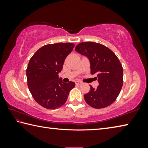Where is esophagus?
Returning <instances> with one entry per match:
<instances>
[{
    "label": "esophagus",
    "instance_id": "esophagus-1",
    "mask_svg": "<svg viewBox=\"0 0 148 148\" xmlns=\"http://www.w3.org/2000/svg\"><path fill=\"white\" fill-rule=\"evenodd\" d=\"M76 84L77 85V86H79V85L82 84V82L78 81V80H77V81H76Z\"/></svg>",
    "mask_w": 148,
    "mask_h": 148
}]
</instances>
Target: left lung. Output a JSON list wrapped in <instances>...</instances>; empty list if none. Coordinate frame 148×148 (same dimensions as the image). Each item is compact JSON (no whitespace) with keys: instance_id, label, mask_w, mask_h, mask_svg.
I'll use <instances>...</instances> for the list:
<instances>
[{"instance_id":"left-lung-1","label":"left lung","mask_w":148,"mask_h":148,"mask_svg":"<svg viewBox=\"0 0 148 148\" xmlns=\"http://www.w3.org/2000/svg\"><path fill=\"white\" fill-rule=\"evenodd\" d=\"M75 50L88 57L91 74L98 77V87L95 89L90 86L89 92L84 95L85 101L97 109L111 105L118 97L123 84V70L119 59L108 47L96 42H81Z\"/></svg>"}]
</instances>
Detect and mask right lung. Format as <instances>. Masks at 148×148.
I'll return each instance as SVG.
<instances>
[{
    "label": "right lung",
    "mask_w": 148,
    "mask_h": 148,
    "mask_svg": "<svg viewBox=\"0 0 148 148\" xmlns=\"http://www.w3.org/2000/svg\"><path fill=\"white\" fill-rule=\"evenodd\" d=\"M74 47L73 43L47 44L30 59L26 71L27 86L35 101L45 108L62 106L75 87L73 82L63 83L59 79L64 60Z\"/></svg>",
    "instance_id": "1"
}]
</instances>
